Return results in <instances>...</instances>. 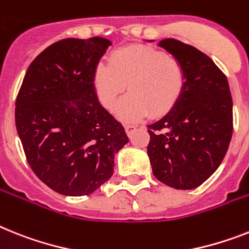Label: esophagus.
Instances as JSON below:
<instances>
[{
	"instance_id": "34e87169",
	"label": "esophagus",
	"mask_w": 249,
	"mask_h": 249,
	"mask_svg": "<svg viewBox=\"0 0 249 249\" xmlns=\"http://www.w3.org/2000/svg\"><path fill=\"white\" fill-rule=\"evenodd\" d=\"M135 130H137V125H134V124L125 125V131H126L128 137H131V135L134 134Z\"/></svg>"
}]
</instances>
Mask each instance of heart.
Here are the masks:
<instances>
[{
  "label": "heart",
  "instance_id": "heart-1",
  "mask_svg": "<svg viewBox=\"0 0 249 249\" xmlns=\"http://www.w3.org/2000/svg\"><path fill=\"white\" fill-rule=\"evenodd\" d=\"M96 95L111 110L128 85V95L116 106L118 118L137 121L160 116L178 101L185 86L182 63L150 47H126L114 52L110 62L101 60L93 74Z\"/></svg>",
  "mask_w": 249,
  "mask_h": 249
}]
</instances>
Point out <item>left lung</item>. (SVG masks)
Instances as JSON below:
<instances>
[{"instance_id": "obj_1", "label": "left lung", "mask_w": 249, "mask_h": 249, "mask_svg": "<svg viewBox=\"0 0 249 249\" xmlns=\"http://www.w3.org/2000/svg\"><path fill=\"white\" fill-rule=\"evenodd\" d=\"M182 63L185 86L171 111L148 125L147 152L164 185L192 190L224 160L233 134V101L225 74L199 49L176 39L158 43Z\"/></svg>"}]
</instances>
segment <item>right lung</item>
<instances>
[{"label":"right lung","mask_w":249,"mask_h":249,"mask_svg":"<svg viewBox=\"0 0 249 249\" xmlns=\"http://www.w3.org/2000/svg\"><path fill=\"white\" fill-rule=\"evenodd\" d=\"M111 41L63 39L29 66L15 121L29 166L47 186L85 196L114 173V157L129 142L124 126L102 107L93 74Z\"/></svg>","instance_id":"right-lung-1"}]
</instances>
